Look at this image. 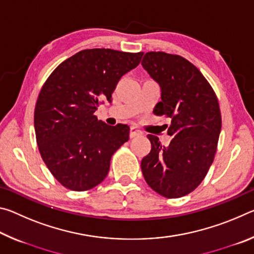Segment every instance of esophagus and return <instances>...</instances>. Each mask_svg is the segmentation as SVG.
<instances>
[{
    "mask_svg": "<svg viewBox=\"0 0 254 254\" xmlns=\"http://www.w3.org/2000/svg\"><path fill=\"white\" fill-rule=\"evenodd\" d=\"M140 135H142V132H141L140 130H137L136 127H132L130 128V137H131V139H132V137H136V136H140Z\"/></svg>",
    "mask_w": 254,
    "mask_h": 254,
    "instance_id": "34e87169",
    "label": "esophagus"
}]
</instances>
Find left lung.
<instances>
[{"mask_svg":"<svg viewBox=\"0 0 254 254\" xmlns=\"http://www.w3.org/2000/svg\"><path fill=\"white\" fill-rule=\"evenodd\" d=\"M141 65L160 85L156 115L170 119L169 145L148 134L151 151L141 161L145 182L167 198H179L199 186L217 150L222 127L218 101L207 79L182 56L150 51Z\"/></svg>","mask_w":254,"mask_h":254,"instance_id":"left-lung-1","label":"left lung"}]
</instances>
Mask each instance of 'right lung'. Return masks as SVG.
Masks as SVG:
<instances>
[{"label":"right lung","instance_id":"obj_1","mask_svg":"<svg viewBox=\"0 0 254 254\" xmlns=\"http://www.w3.org/2000/svg\"><path fill=\"white\" fill-rule=\"evenodd\" d=\"M143 53L85 49L66 59L42 86L34 109L39 152L50 173L70 190L84 191L109 174L111 158L128 140L127 124L115 127L94 115Z\"/></svg>","mask_w":254,"mask_h":254}]
</instances>
